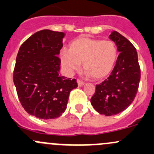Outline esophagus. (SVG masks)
I'll return each mask as SVG.
<instances>
[{
	"label": "esophagus",
	"instance_id": "obj_1",
	"mask_svg": "<svg viewBox=\"0 0 154 154\" xmlns=\"http://www.w3.org/2000/svg\"><path fill=\"white\" fill-rule=\"evenodd\" d=\"M77 84H78L79 86H82V85H83L84 84H85V82H82V81H81V80H79V79H77Z\"/></svg>",
	"mask_w": 154,
	"mask_h": 154
}]
</instances>
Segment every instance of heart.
<instances>
[{
	"mask_svg": "<svg viewBox=\"0 0 154 154\" xmlns=\"http://www.w3.org/2000/svg\"><path fill=\"white\" fill-rule=\"evenodd\" d=\"M118 58L116 43L111 40L80 38L69 44V50L60 52L63 66L69 74L80 68V63L88 76L95 80L108 77L114 69Z\"/></svg>",
	"mask_w": 154,
	"mask_h": 154,
	"instance_id": "obj_1",
	"label": "heart"
}]
</instances>
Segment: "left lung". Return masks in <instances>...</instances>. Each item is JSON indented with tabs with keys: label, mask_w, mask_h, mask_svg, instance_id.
<instances>
[{
	"label": "left lung",
	"mask_w": 154,
	"mask_h": 154,
	"mask_svg": "<svg viewBox=\"0 0 154 154\" xmlns=\"http://www.w3.org/2000/svg\"><path fill=\"white\" fill-rule=\"evenodd\" d=\"M109 38L117 46L119 54L111 75L96 85L91 103L100 114L112 116L125 110L134 101L140 81V66L134 45L114 31Z\"/></svg>",
	"instance_id": "1"
}]
</instances>
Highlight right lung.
Returning <instances> with one entry per match:
<instances>
[{"label":"right lung","mask_w":154,"mask_h":154,"mask_svg":"<svg viewBox=\"0 0 154 154\" xmlns=\"http://www.w3.org/2000/svg\"><path fill=\"white\" fill-rule=\"evenodd\" d=\"M63 32L43 29L29 37L19 48L13 80L23 108L43 119L59 117L67 106L75 79L59 74Z\"/></svg>","instance_id":"right-lung-1"}]
</instances>
